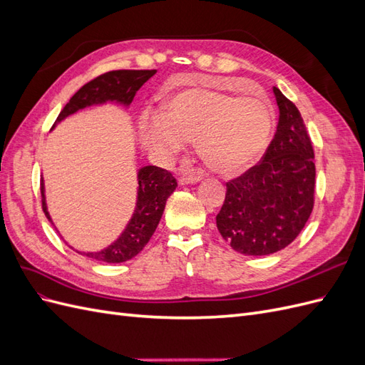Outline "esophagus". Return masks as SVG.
Returning <instances> with one entry per match:
<instances>
[{
  "instance_id": "esophagus-1",
  "label": "esophagus",
  "mask_w": 365,
  "mask_h": 365,
  "mask_svg": "<svg viewBox=\"0 0 365 365\" xmlns=\"http://www.w3.org/2000/svg\"><path fill=\"white\" fill-rule=\"evenodd\" d=\"M201 173L200 172H196V170H182V173H181V176H180V184H192V182H197V181H201Z\"/></svg>"
}]
</instances>
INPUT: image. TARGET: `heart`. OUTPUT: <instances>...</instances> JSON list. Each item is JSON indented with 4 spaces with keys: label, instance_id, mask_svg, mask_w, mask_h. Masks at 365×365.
Returning <instances> with one entry per match:
<instances>
[{
    "label": "heart",
    "instance_id": "heart-1",
    "mask_svg": "<svg viewBox=\"0 0 365 365\" xmlns=\"http://www.w3.org/2000/svg\"><path fill=\"white\" fill-rule=\"evenodd\" d=\"M274 125L275 114L268 98L192 88L172 97L160 117L143 121L141 138L160 157L178 153L184 140L195 141L210 169L231 175L263 155Z\"/></svg>",
    "mask_w": 365,
    "mask_h": 365
}]
</instances>
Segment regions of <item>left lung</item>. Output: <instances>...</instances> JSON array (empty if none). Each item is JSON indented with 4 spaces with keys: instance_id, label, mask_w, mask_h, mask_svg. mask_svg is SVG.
<instances>
[{
    "instance_id": "obj_1",
    "label": "left lung",
    "mask_w": 365,
    "mask_h": 365,
    "mask_svg": "<svg viewBox=\"0 0 365 365\" xmlns=\"http://www.w3.org/2000/svg\"><path fill=\"white\" fill-rule=\"evenodd\" d=\"M280 117L262 160L227 182L216 225L244 256H268L302 233L315 202V153L298 108L274 86Z\"/></svg>"
}]
</instances>
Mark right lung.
<instances>
[{
    "instance_id": "add662e5",
    "label": "right lung",
    "mask_w": 365,
    "mask_h": 365,
    "mask_svg": "<svg viewBox=\"0 0 365 365\" xmlns=\"http://www.w3.org/2000/svg\"><path fill=\"white\" fill-rule=\"evenodd\" d=\"M155 73L157 70H114L97 76L96 79L85 83L70 98V102L63 106L58 115V121L79 111L82 108L96 103H105L108 101L129 105L134 101L135 93ZM138 185L135 213L123 231V235L111 247L101 252H86V257L105 263H121L135 257L146 247L160 224L165 201L178 187V182H176L175 176L169 170L157 168V165H146V168H141L138 170ZM41 197L43 213L51 222L46 205V196H43L42 181Z\"/></svg>"
}]
</instances>
